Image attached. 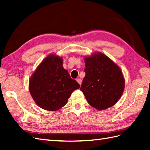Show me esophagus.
<instances>
[{
    "label": "esophagus",
    "mask_w": 150,
    "mask_h": 150,
    "mask_svg": "<svg viewBox=\"0 0 150 150\" xmlns=\"http://www.w3.org/2000/svg\"><path fill=\"white\" fill-rule=\"evenodd\" d=\"M76 81H77V82H78V83H79V84L81 85V84H82V80H81V79L78 78V79H77V80H76Z\"/></svg>",
    "instance_id": "34e87169"
}]
</instances>
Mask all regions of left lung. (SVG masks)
I'll use <instances>...</instances> for the list:
<instances>
[{"instance_id": "obj_1", "label": "left lung", "mask_w": 150, "mask_h": 150, "mask_svg": "<svg viewBox=\"0 0 150 150\" xmlns=\"http://www.w3.org/2000/svg\"><path fill=\"white\" fill-rule=\"evenodd\" d=\"M84 62L86 76L81 90L88 103L98 110L113 106L122 96L125 86L122 70L100 52L85 57Z\"/></svg>"}]
</instances>
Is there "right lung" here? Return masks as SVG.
Masks as SVG:
<instances>
[{"instance_id": "1", "label": "right lung", "mask_w": 150, "mask_h": 150, "mask_svg": "<svg viewBox=\"0 0 150 150\" xmlns=\"http://www.w3.org/2000/svg\"><path fill=\"white\" fill-rule=\"evenodd\" d=\"M62 63V57L50 54L30 77V93L38 106L45 110L57 111L64 106L72 92L80 88Z\"/></svg>"}]
</instances>
